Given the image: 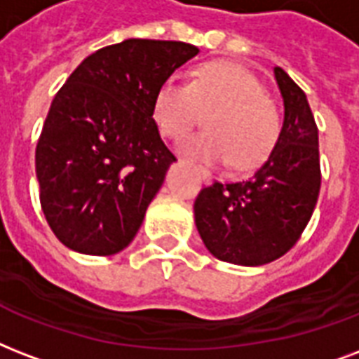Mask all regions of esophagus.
I'll list each match as a JSON object with an SVG mask.
<instances>
[{
    "instance_id": "1",
    "label": "esophagus",
    "mask_w": 359,
    "mask_h": 359,
    "mask_svg": "<svg viewBox=\"0 0 359 359\" xmlns=\"http://www.w3.org/2000/svg\"><path fill=\"white\" fill-rule=\"evenodd\" d=\"M202 174H204V182H211V174L208 170H204L202 172Z\"/></svg>"
}]
</instances>
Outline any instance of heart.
I'll use <instances>...</instances> for the list:
<instances>
[{
	"mask_svg": "<svg viewBox=\"0 0 359 359\" xmlns=\"http://www.w3.org/2000/svg\"><path fill=\"white\" fill-rule=\"evenodd\" d=\"M205 133L183 138L180 149L211 165L240 170L260 165L280 133V116L260 80L234 63H208L194 71L187 84L176 76L159 86L154 119L165 138L176 140L198 121Z\"/></svg>",
	"mask_w": 359,
	"mask_h": 359,
	"instance_id": "obj_1",
	"label": "heart"
}]
</instances>
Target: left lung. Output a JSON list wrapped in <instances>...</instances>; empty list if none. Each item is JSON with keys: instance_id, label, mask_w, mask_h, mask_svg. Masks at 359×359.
Listing matches in <instances>:
<instances>
[{"instance_id": "8db88e82", "label": "left lung", "mask_w": 359, "mask_h": 359, "mask_svg": "<svg viewBox=\"0 0 359 359\" xmlns=\"http://www.w3.org/2000/svg\"><path fill=\"white\" fill-rule=\"evenodd\" d=\"M285 121L275 148L243 182H213L194 200V221L219 260L262 266L290 251L320 193L318 127L304 90L275 67Z\"/></svg>"}]
</instances>
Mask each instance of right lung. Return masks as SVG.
<instances>
[{
    "mask_svg": "<svg viewBox=\"0 0 359 359\" xmlns=\"http://www.w3.org/2000/svg\"><path fill=\"white\" fill-rule=\"evenodd\" d=\"M198 54L127 39L88 55L61 86L35 149L39 200L55 238L82 255L129 245L176 161L154 119L159 86Z\"/></svg>",
    "mask_w": 359,
    "mask_h": 359,
    "instance_id": "add662e5",
    "label": "right lung"
}]
</instances>
